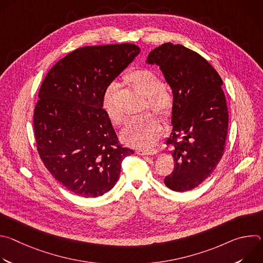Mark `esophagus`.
Wrapping results in <instances>:
<instances>
[{
	"label": "esophagus",
	"instance_id": "esophagus-1",
	"mask_svg": "<svg viewBox=\"0 0 263 263\" xmlns=\"http://www.w3.org/2000/svg\"><path fill=\"white\" fill-rule=\"evenodd\" d=\"M157 149L155 148H149V149H142V148H138L135 151V153L137 155H155L157 154Z\"/></svg>",
	"mask_w": 263,
	"mask_h": 263
}]
</instances>
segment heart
Instances as JSON below:
<instances>
[{
  "label": "heart",
  "instance_id": "b5f03b06",
  "mask_svg": "<svg viewBox=\"0 0 263 263\" xmlns=\"http://www.w3.org/2000/svg\"><path fill=\"white\" fill-rule=\"evenodd\" d=\"M124 81L135 91L145 98L144 108L156 112L163 119H167L174 108V97L172 92L162 85L157 74L145 68H137L125 74ZM116 86L109 85L102 98V108L109 121L115 126L123 122V116L117 108L115 101ZM161 131L159 119L153 115H144L136 120L130 121L121 132V140L130 146L146 148L156 143Z\"/></svg>",
  "mask_w": 263,
  "mask_h": 263
}]
</instances>
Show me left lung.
Instances as JSON below:
<instances>
[{
	"label": "left lung",
	"mask_w": 263,
	"mask_h": 263,
	"mask_svg": "<svg viewBox=\"0 0 263 263\" xmlns=\"http://www.w3.org/2000/svg\"><path fill=\"white\" fill-rule=\"evenodd\" d=\"M146 62L159 65L173 89L172 145L174 171L164 184L187 192L203 183L223 154L229 116L222 80L212 65L182 45L163 44L148 54Z\"/></svg>",
	"instance_id": "1"
}]
</instances>
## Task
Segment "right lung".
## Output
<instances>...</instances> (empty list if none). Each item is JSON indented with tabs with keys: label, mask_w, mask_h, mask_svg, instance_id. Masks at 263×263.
Wrapping results in <instances>:
<instances>
[{
	"label": "right lung",
	"mask_w": 263,
	"mask_h": 263,
	"mask_svg": "<svg viewBox=\"0 0 263 263\" xmlns=\"http://www.w3.org/2000/svg\"><path fill=\"white\" fill-rule=\"evenodd\" d=\"M139 52L133 44L79 48L60 59L42 83L33 116L37 151L51 175L80 197L109 192L123 160L134 154L119 141L102 98Z\"/></svg>",
	"instance_id": "obj_1"
}]
</instances>
